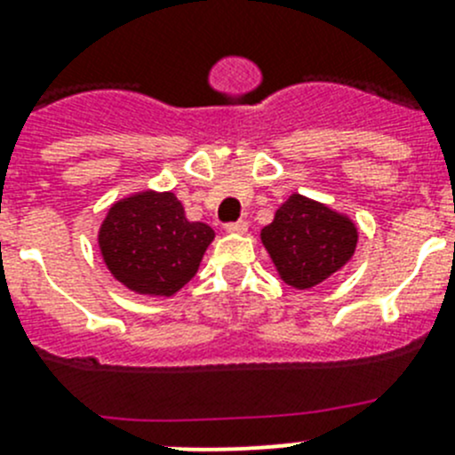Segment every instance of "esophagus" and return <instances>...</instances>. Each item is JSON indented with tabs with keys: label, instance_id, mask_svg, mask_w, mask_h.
<instances>
[{
	"label": "esophagus",
	"instance_id": "1",
	"mask_svg": "<svg viewBox=\"0 0 455 455\" xmlns=\"http://www.w3.org/2000/svg\"><path fill=\"white\" fill-rule=\"evenodd\" d=\"M225 230L230 232V235H243L248 232V220H235V223L225 225Z\"/></svg>",
	"mask_w": 455,
	"mask_h": 455
}]
</instances>
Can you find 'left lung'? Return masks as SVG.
I'll use <instances>...</instances> for the list:
<instances>
[{"mask_svg":"<svg viewBox=\"0 0 455 455\" xmlns=\"http://www.w3.org/2000/svg\"><path fill=\"white\" fill-rule=\"evenodd\" d=\"M261 241L281 279L292 288L308 290L353 257L357 228L331 207L292 194L261 230Z\"/></svg>","mask_w":455,"mask_h":455,"instance_id":"left-lung-1","label":"left lung"}]
</instances>
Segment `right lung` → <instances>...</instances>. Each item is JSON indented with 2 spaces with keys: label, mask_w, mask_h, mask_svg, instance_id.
I'll use <instances>...</instances> for the list:
<instances>
[{
  "label": "right lung",
  "mask_w": 455,
  "mask_h": 455,
  "mask_svg": "<svg viewBox=\"0 0 455 455\" xmlns=\"http://www.w3.org/2000/svg\"><path fill=\"white\" fill-rule=\"evenodd\" d=\"M212 239L214 230L185 219L174 194L142 192L111 207L98 241L120 283L140 295L170 297L196 275Z\"/></svg>",
  "instance_id": "1"
}]
</instances>
